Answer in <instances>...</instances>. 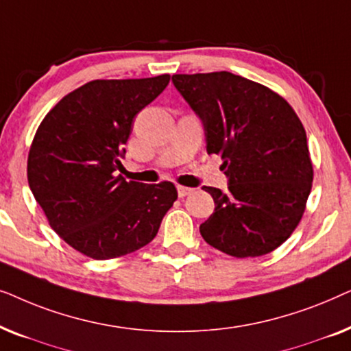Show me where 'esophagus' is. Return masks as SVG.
<instances>
[{"label": "esophagus", "mask_w": 351, "mask_h": 351, "mask_svg": "<svg viewBox=\"0 0 351 351\" xmlns=\"http://www.w3.org/2000/svg\"><path fill=\"white\" fill-rule=\"evenodd\" d=\"M193 189H189V186H182V185H179L177 186V193H179V196L180 198H184V196H186V195H191L193 193Z\"/></svg>", "instance_id": "1"}]
</instances>
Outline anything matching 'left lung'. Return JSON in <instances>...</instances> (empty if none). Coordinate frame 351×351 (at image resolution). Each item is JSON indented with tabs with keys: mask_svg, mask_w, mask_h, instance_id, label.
I'll return each mask as SVG.
<instances>
[{
	"mask_svg": "<svg viewBox=\"0 0 351 351\" xmlns=\"http://www.w3.org/2000/svg\"><path fill=\"white\" fill-rule=\"evenodd\" d=\"M172 83L228 179L227 191L203 186L215 208L201 237L239 258L275 251L299 225L313 182L299 117L281 95L230 71L172 75Z\"/></svg>",
	"mask_w": 351,
	"mask_h": 351,
	"instance_id": "1",
	"label": "left lung"
}]
</instances>
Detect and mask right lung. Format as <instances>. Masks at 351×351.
<instances>
[{
	"label": "right lung",
	"instance_id": "add662e5",
	"mask_svg": "<svg viewBox=\"0 0 351 351\" xmlns=\"http://www.w3.org/2000/svg\"><path fill=\"white\" fill-rule=\"evenodd\" d=\"M169 78L90 81L65 95L38 128L28 185L52 230L84 256L107 261L147 246L177 199L171 182L148 185L118 174L134 118Z\"/></svg>",
	"mask_w": 351,
	"mask_h": 351
}]
</instances>
